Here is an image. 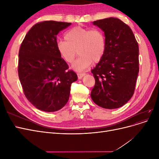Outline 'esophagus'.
Instances as JSON below:
<instances>
[{
  "instance_id": "obj_1",
  "label": "esophagus",
  "mask_w": 159,
  "mask_h": 159,
  "mask_svg": "<svg viewBox=\"0 0 159 159\" xmlns=\"http://www.w3.org/2000/svg\"><path fill=\"white\" fill-rule=\"evenodd\" d=\"M85 75V73H78V77L79 79L82 78Z\"/></svg>"
}]
</instances>
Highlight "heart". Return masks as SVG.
<instances>
[{"label": "heart", "mask_w": 159, "mask_h": 159, "mask_svg": "<svg viewBox=\"0 0 159 159\" xmlns=\"http://www.w3.org/2000/svg\"><path fill=\"white\" fill-rule=\"evenodd\" d=\"M65 40L57 43V52L65 61L71 64L78 51L80 56L73 66L76 70H83L103 58L106 42L104 34L99 29L75 26L66 32Z\"/></svg>", "instance_id": "1"}]
</instances>
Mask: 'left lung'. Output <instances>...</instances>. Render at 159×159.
Returning <instances> with one entry per match:
<instances>
[{"label":"left lung","instance_id":"8db88e82","mask_svg":"<svg viewBox=\"0 0 159 159\" xmlns=\"http://www.w3.org/2000/svg\"><path fill=\"white\" fill-rule=\"evenodd\" d=\"M105 34L103 58L91 70L95 80L91 97L105 109L122 107L132 98L139 71V45L130 27L117 18L93 22Z\"/></svg>","mask_w":159,"mask_h":159}]
</instances>
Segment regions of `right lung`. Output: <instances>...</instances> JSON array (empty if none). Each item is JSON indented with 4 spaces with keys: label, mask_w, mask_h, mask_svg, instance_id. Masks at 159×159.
I'll return each instance as SVG.
<instances>
[{
    "label": "right lung",
    "mask_w": 159,
    "mask_h": 159,
    "mask_svg": "<svg viewBox=\"0 0 159 159\" xmlns=\"http://www.w3.org/2000/svg\"><path fill=\"white\" fill-rule=\"evenodd\" d=\"M71 23L38 22L23 40L18 59V77L27 99L37 109L54 112L68 102L71 84L78 75L57 50V35Z\"/></svg>",
    "instance_id": "obj_1"
}]
</instances>
